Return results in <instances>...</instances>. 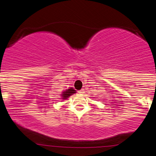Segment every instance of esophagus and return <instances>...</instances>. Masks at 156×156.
Segmentation results:
<instances>
[{"label": "esophagus", "mask_w": 156, "mask_h": 156, "mask_svg": "<svg viewBox=\"0 0 156 156\" xmlns=\"http://www.w3.org/2000/svg\"><path fill=\"white\" fill-rule=\"evenodd\" d=\"M78 93H79V94H84V90H79V92H78Z\"/></svg>", "instance_id": "obj_1"}]
</instances>
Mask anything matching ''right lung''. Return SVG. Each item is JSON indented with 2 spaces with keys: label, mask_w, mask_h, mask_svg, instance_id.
I'll return each instance as SVG.
<instances>
[{
  "label": "right lung",
  "mask_w": 156,
  "mask_h": 156,
  "mask_svg": "<svg viewBox=\"0 0 156 156\" xmlns=\"http://www.w3.org/2000/svg\"><path fill=\"white\" fill-rule=\"evenodd\" d=\"M75 90L73 89V88H70V89H68L66 91H64V93L63 94H62V97H63V98L62 99H66L67 97H69V96H71L72 95V94H75Z\"/></svg>",
  "instance_id": "obj_1"
}]
</instances>
